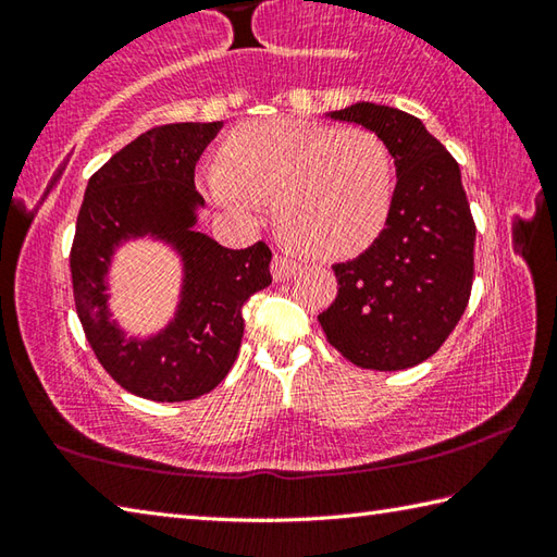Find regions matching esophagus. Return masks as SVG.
<instances>
[{
    "mask_svg": "<svg viewBox=\"0 0 557 557\" xmlns=\"http://www.w3.org/2000/svg\"><path fill=\"white\" fill-rule=\"evenodd\" d=\"M270 270H272V277L282 282V280H289L292 275H295V272L299 270V262L287 258V256H275V258H272Z\"/></svg>",
    "mask_w": 557,
    "mask_h": 557,
    "instance_id": "1",
    "label": "esophagus"
}]
</instances>
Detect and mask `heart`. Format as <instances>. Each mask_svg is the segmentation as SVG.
Returning a JSON list of instances; mask_svg holds the SVG:
<instances>
[{
	"mask_svg": "<svg viewBox=\"0 0 557 557\" xmlns=\"http://www.w3.org/2000/svg\"><path fill=\"white\" fill-rule=\"evenodd\" d=\"M393 178V154L375 132L275 117L235 127L206 184L231 211L275 203L282 235L305 256L346 258L381 233Z\"/></svg>",
	"mask_w": 557,
	"mask_h": 557,
	"instance_id": "obj_1",
	"label": "heart"
}]
</instances>
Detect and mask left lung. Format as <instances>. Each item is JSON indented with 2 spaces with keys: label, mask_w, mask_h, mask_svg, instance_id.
<instances>
[{
  "label": "left lung",
  "mask_w": 557,
  "mask_h": 557,
  "mask_svg": "<svg viewBox=\"0 0 557 557\" xmlns=\"http://www.w3.org/2000/svg\"><path fill=\"white\" fill-rule=\"evenodd\" d=\"M326 117L375 132L391 149L398 182L379 238L334 265L338 292L319 324L329 344L361 369H410L445 344L474 280L476 225L459 164L398 108L354 102Z\"/></svg>",
  "instance_id": "left-lung-1"
}]
</instances>
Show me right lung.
Masks as SVG:
<instances>
[{"label":"right lung","instance_id":"obj_1","mask_svg":"<svg viewBox=\"0 0 557 557\" xmlns=\"http://www.w3.org/2000/svg\"><path fill=\"white\" fill-rule=\"evenodd\" d=\"M223 122L152 127L90 176L71 248L73 299L83 332L112 379L139 398L182 403L213 391L238 358L243 305L265 289L272 250H231L196 231L194 169ZM152 237L183 260L177 312L147 339L127 337L109 312L107 275L120 244Z\"/></svg>","mask_w":557,"mask_h":557}]
</instances>
